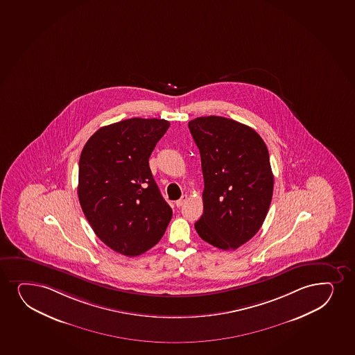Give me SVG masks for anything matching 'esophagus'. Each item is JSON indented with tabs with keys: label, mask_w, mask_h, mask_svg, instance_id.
Instances as JSON below:
<instances>
[{
	"label": "esophagus",
	"mask_w": 355,
	"mask_h": 355,
	"mask_svg": "<svg viewBox=\"0 0 355 355\" xmlns=\"http://www.w3.org/2000/svg\"><path fill=\"white\" fill-rule=\"evenodd\" d=\"M187 200H188V195H183V196L180 197V200H175V205L180 208Z\"/></svg>",
	"instance_id": "1"
}]
</instances>
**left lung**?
Masks as SVG:
<instances>
[{
  "instance_id": "obj_1",
  "label": "left lung",
  "mask_w": 355,
  "mask_h": 355,
  "mask_svg": "<svg viewBox=\"0 0 355 355\" xmlns=\"http://www.w3.org/2000/svg\"><path fill=\"white\" fill-rule=\"evenodd\" d=\"M189 130L200 150L205 178L202 240L236 250L258 233L273 195L270 155L254 130L232 119L197 117Z\"/></svg>"
}]
</instances>
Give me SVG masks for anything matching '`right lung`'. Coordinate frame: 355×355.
I'll use <instances>...</instances> for the list:
<instances>
[{
    "mask_svg": "<svg viewBox=\"0 0 355 355\" xmlns=\"http://www.w3.org/2000/svg\"><path fill=\"white\" fill-rule=\"evenodd\" d=\"M170 122L133 117L92 134L80 153L78 198L101 241L137 257L158 243L171 221L150 159Z\"/></svg>",
    "mask_w": 355,
    "mask_h": 355,
    "instance_id": "add662e5",
    "label": "right lung"
}]
</instances>
